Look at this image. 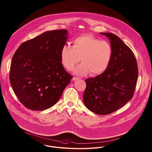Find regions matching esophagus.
Returning <instances> with one entry per match:
<instances>
[{
	"label": "esophagus",
	"instance_id": "obj_1",
	"mask_svg": "<svg viewBox=\"0 0 152 152\" xmlns=\"http://www.w3.org/2000/svg\"><path fill=\"white\" fill-rule=\"evenodd\" d=\"M79 79V78L78 77H73L72 78V81H76V80H77Z\"/></svg>",
	"mask_w": 152,
	"mask_h": 152
}]
</instances>
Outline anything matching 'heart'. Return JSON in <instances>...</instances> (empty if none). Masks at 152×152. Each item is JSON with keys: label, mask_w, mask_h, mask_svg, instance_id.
<instances>
[{"label": "heart", "mask_w": 152, "mask_h": 152, "mask_svg": "<svg viewBox=\"0 0 152 152\" xmlns=\"http://www.w3.org/2000/svg\"><path fill=\"white\" fill-rule=\"evenodd\" d=\"M113 55L111 45L90 35L78 36L73 39L72 47L64 45L60 52L61 61L68 71H71L79 61L82 62L74 70L77 75H84L91 72L99 75L108 67Z\"/></svg>", "instance_id": "heart-1"}]
</instances>
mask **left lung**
<instances>
[{
	"instance_id": "obj_1",
	"label": "left lung",
	"mask_w": 152,
	"mask_h": 152,
	"mask_svg": "<svg viewBox=\"0 0 152 152\" xmlns=\"http://www.w3.org/2000/svg\"><path fill=\"white\" fill-rule=\"evenodd\" d=\"M109 39L113 55L108 68L95 77L85 80L83 101L87 108L100 115L111 113L132 99L138 78L133 52L112 33L100 32Z\"/></svg>"
}]
</instances>
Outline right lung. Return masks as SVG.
Listing matches in <instances>:
<instances>
[{
	"label": "right lung",
	"mask_w": 152,
	"mask_h": 152,
	"mask_svg": "<svg viewBox=\"0 0 152 152\" xmlns=\"http://www.w3.org/2000/svg\"><path fill=\"white\" fill-rule=\"evenodd\" d=\"M66 29L53 30L22 44L15 52L10 80L15 94L26 108L42 111L53 107L72 79L61 61L68 38Z\"/></svg>",
	"instance_id": "right-lung-1"
}]
</instances>
